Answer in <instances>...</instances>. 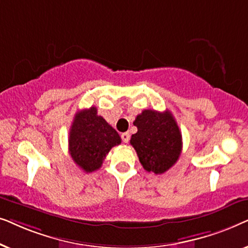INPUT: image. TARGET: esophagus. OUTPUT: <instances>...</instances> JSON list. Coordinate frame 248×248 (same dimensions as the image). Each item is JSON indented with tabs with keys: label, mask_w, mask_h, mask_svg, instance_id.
<instances>
[{
	"label": "esophagus",
	"mask_w": 248,
	"mask_h": 248,
	"mask_svg": "<svg viewBox=\"0 0 248 248\" xmlns=\"http://www.w3.org/2000/svg\"><path fill=\"white\" fill-rule=\"evenodd\" d=\"M121 138H122V140H123L124 143H127V142L130 141V133H127V132H125V133H122Z\"/></svg>",
	"instance_id": "1"
}]
</instances>
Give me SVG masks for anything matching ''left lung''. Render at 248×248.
I'll return each instance as SVG.
<instances>
[{
  "mask_svg": "<svg viewBox=\"0 0 248 248\" xmlns=\"http://www.w3.org/2000/svg\"><path fill=\"white\" fill-rule=\"evenodd\" d=\"M133 124L138 132L130 142L141 165L149 172L164 174L176 164L182 152V133L174 116L169 110L145 109Z\"/></svg>",
  "mask_w": 248,
  "mask_h": 248,
  "instance_id": "left-lung-1",
  "label": "left lung"
}]
</instances>
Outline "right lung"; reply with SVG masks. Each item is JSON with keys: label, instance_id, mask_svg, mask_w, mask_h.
<instances>
[{"label": "right lung", "instance_id": "1", "mask_svg": "<svg viewBox=\"0 0 248 248\" xmlns=\"http://www.w3.org/2000/svg\"><path fill=\"white\" fill-rule=\"evenodd\" d=\"M121 142L120 134L97 114L96 107L76 114L70 128L69 150L82 170L91 172L99 169L110 149Z\"/></svg>", "mask_w": 248, "mask_h": 248}]
</instances>
